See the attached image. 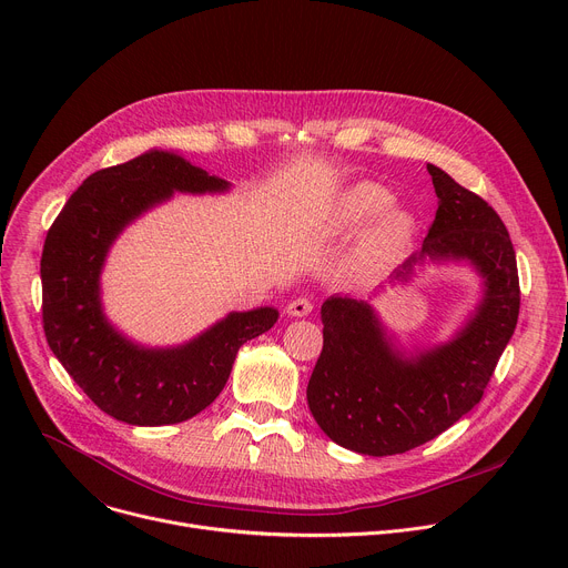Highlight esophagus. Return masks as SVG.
I'll return each instance as SVG.
<instances>
[{"mask_svg":"<svg viewBox=\"0 0 568 568\" xmlns=\"http://www.w3.org/2000/svg\"><path fill=\"white\" fill-rule=\"evenodd\" d=\"M314 303L307 296H296L287 303V314L290 316H307L312 312Z\"/></svg>","mask_w":568,"mask_h":568,"instance_id":"1","label":"esophagus"}]
</instances>
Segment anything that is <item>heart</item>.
Returning <instances> with one entry per match:
<instances>
[{"label": "heart", "instance_id": "heart-1", "mask_svg": "<svg viewBox=\"0 0 568 568\" xmlns=\"http://www.w3.org/2000/svg\"><path fill=\"white\" fill-rule=\"evenodd\" d=\"M390 191L373 182L355 184L337 204L335 222L339 229L362 231L374 224L348 261V270L355 276H371L384 270L412 245L416 235V217L409 211L390 209Z\"/></svg>", "mask_w": 568, "mask_h": 568}]
</instances>
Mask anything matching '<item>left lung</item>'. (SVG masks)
<instances>
[{"label":"left lung","instance_id":"8db88e82","mask_svg":"<svg viewBox=\"0 0 568 568\" xmlns=\"http://www.w3.org/2000/svg\"><path fill=\"white\" fill-rule=\"evenodd\" d=\"M427 171L438 211L423 252L395 278H407L423 258H465L480 272L485 296L456 339L412 359L386 342L366 301L337 294L321 305L323 351L307 384L310 412L331 440L368 456L420 447L471 412L517 328L519 274L506 224L445 171Z\"/></svg>","mask_w":568,"mask_h":568}]
</instances>
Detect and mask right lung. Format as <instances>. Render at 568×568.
<instances>
[{"mask_svg": "<svg viewBox=\"0 0 568 568\" xmlns=\"http://www.w3.org/2000/svg\"><path fill=\"white\" fill-rule=\"evenodd\" d=\"M229 184L186 159L150 150L90 175L53 220L40 261L44 337L71 379L108 416L139 427L184 423L220 395L237 348L267 333L278 312H231L186 346L139 348L103 316L99 274L114 237L173 191Z\"/></svg>", "mask_w": 568, "mask_h": 568, "instance_id": "1", "label": "right lung"}]
</instances>
